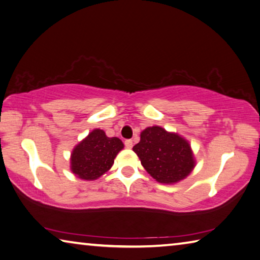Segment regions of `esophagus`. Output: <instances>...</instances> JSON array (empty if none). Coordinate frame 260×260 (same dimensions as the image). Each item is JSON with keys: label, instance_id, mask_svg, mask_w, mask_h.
I'll use <instances>...</instances> for the list:
<instances>
[{"label": "esophagus", "instance_id": "esophagus-1", "mask_svg": "<svg viewBox=\"0 0 260 260\" xmlns=\"http://www.w3.org/2000/svg\"><path fill=\"white\" fill-rule=\"evenodd\" d=\"M125 146H126L127 149L133 148V141H132V140H126L125 141Z\"/></svg>", "mask_w": 260, "mask_h": 260}]
</instances>
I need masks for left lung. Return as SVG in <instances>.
<instances>
[{
    "instance_id": "left-lung-1",
    "label": "left lung",
    "mask_w": 260,
    "mask_h": 260,
    "mask_svg": "<svg viewBox=\"0 0 260 260\" xmlns=\"http://www.w3.org/2000/svg\"><path fill=\"white\" fill-rule=\"evenodd\" d=\"M133 146L144 169L161 184H175L196 167L194 154L186 139L160 126L146 127Z\"/></svg>"
}]
</instances>
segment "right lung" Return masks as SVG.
I'll list each match as a JSON object with an SVG mask.
<instances>
[{
    "label": "right lung",
    "instance_id": "1",
    "mask_svg": "<svg viewBox=\"0 0 260 260\" xmlns=\"http://www.w3.org/2000/svg\"><path fill=\"white\" fill-rule=\"evenodd\" d=\"M122 149L120 139L108 138L100 128L93 129L73 149L70 171L84 181H95L112 167Z\"/></svg>",
    "mask_w": 260,
    "mask_h": 260
}]
</instances>
